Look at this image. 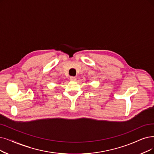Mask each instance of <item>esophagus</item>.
<instances>
[{"label":"esophagus","instance_id":"esophagus-1","mask_svg":"<svg viewBox=\"0 0 154 154\" xmlns=\"http://www.w3.org/2000/svg\"><path fill=\"white\" fill-rule=\"evenodd\" d=\"M70 79L71 81H75L76 79V78L75 76H71L70 77Z\"/></svg>","mask_w":154,"mask_h":154}]
</instances>
